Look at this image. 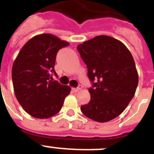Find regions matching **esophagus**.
Instances as JSON below:
<instances>
[{
    "instance_id": "34e87169",
    "label": "esophagus",
    "mask_w": 154,
    "mask_h": 154,
    "mask_svg": "<svg viewBox=\"0 0 154 154\" xmlns=\"http://www.w3.org/2000/svg\"><path fill=\"white\" fill-rule=\"evenodd\" d=\"M73 91H74V92H79V91L80 90H81L82 89V86H79L78 87H77V88H73Z\"/></svg>"
}]
</instances>
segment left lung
Segmentation results:
<instances>
[{
	"instance_id": "left-lung-1",
	"label": "left lung",
	"mask_w": 154,
	"mask_h": 154,
	"mask_svg": "<svg viewBox=\"0 0 154 154\" xmlns=\"http://www.w3.org/2000/svg\"><path fill=\"white\" fill-rule=\"evenodd\" d=\"M77 48L93 83L89 89L90 101L81 106L82 113L99 123L116 118L126 108L138 86V71L130 51L107 35L96 36Z\"/></svg>"
}]
</instances>
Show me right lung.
I'll return each mask as SVG.
<instances>
[{
    "label": "right lung",
    "instance_id": "right-lung-1",
    "mask_svg": "<svg viewBox=\"0 0 154 154\" xmlns=\"http://www.w3.org/2000/svg\"><path fill=\"white\" fill-rule=\"evenodd\" d=\"M69 43L51 34L33 37L19 51L12 68L14 93L25 112L35 118L56 115L71 92L69 86L53 81L57 52Z\"/></svg>",
    "mask_w": 154,
    "mask_h": 154
}]
</instances>
